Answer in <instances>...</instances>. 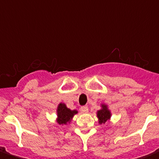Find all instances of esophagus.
<instances>
[{"label": "esophagus", "instance_id": "34e87169", "mask_svg": "<svg viewBox=\"0 0 159 159\" xmlns=\"http://www.w3.org/2000/svg\"><path fill=\"white\" fill-rule=\"evenodd\" d=\"M80 111L83 113H86V112H88V111H89V108L87 106H82L80 108Z\"/></svg>", "mask_w": 159, "mask_h": 159}]
</instances>
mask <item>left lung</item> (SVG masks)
<instances>
[{"instance_id":"8db88e82","label":"left lung","mask_w":159,"mask_h":159,"mask_svg":"<svg viewBox=\"0 0 159 159\" xmlns=\"http://www.w3.org/2000/svg\"><path fill=\"white\" fill-rule=\"evenodd\" d=\"M97 117L99 119V123L103 124L108 120L111 117V112L108 108L106 104H101V109L97 111Z\"/></svg>"}]
</instances>
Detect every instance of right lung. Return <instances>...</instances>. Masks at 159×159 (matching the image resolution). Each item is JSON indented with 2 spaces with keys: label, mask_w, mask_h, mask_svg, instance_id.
<instances>
[{
  "label": "right lung",
  "mask_w": 159,
  "mask_h": 159,
  "mask_svg": "<svg viewBox=\"0 0 159 159\" xmlns=\"http://www.w3.org/2000/svg\"><path fill=\"white\" fill-rule=\"evenodd\" d=\"M78 113L77 110H70L63 103H60L57 108V123L60 125H67L72 120L75 114Z\"/></svg>",
  "instance_id": "obj_1"
}]
</instances>
